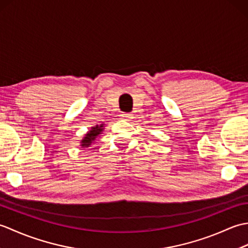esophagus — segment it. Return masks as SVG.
Here are the masks:
<instances>
[{
	"label": "esophagus",
	"instance_id": "obj_1",
	"mask_svg": "<svg viewBox=\"0 0 248 248\" xmlns=\"http://www.w3.org/2000/svg\"><path fill=\"white\" fill-rule=\"evenodd\" d=\"M121 116H123V118L125 119V120H131L133 118V115L131 113H125V114H123Z\"/></svg>",
	"mask_w": 248,
	"mask_h": 248
}]
</instances>
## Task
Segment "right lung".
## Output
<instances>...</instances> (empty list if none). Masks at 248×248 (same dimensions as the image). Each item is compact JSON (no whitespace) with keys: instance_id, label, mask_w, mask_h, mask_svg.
<instances>
[{"instance_id":"obj_1","label":"right lung","mask_w":248,"mask_h":248,"mask_svg":"<svg viewBox=\"0 0 248 248\" xmlns=\"http://www.w3.org/2000/svg\"><path fill=\"white\" fill-rule=\"evenodd\" d=\"M102 127H103V125L101 124V125H100V127H99V125H97V127L92 128V130L89 131V132L85 135V138L82 140V141H81L82 146L83 147H88L89 145H92V143L94 140V139H96L97 136L100 133H101V131L103 130Z\"/></svg>"}]
</instances>
